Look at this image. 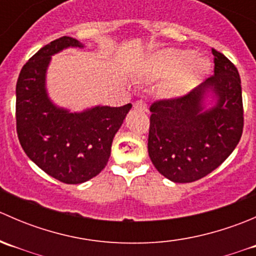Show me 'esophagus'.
<instances>
[{"label": "esophagus", "mask_w": 256, "mask_h": 256, "mask_svg": "<svg viewBox=\"0 0 256 256\" xmlns=\"http://www.w3.org/2000/svg\"><path fill=\"white\" fill-rule=\"evenodd\" d=\"M134 108L136 110H140V112H147V105L146 102H142V100H138V102L134 104Z\"/></svg>", "instance_id": "obj_1"}]
</instances>
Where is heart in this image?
<instances>
[{"mask_svg": "<svg viewBox=\"0 0 256 256\" xmlns=\"http://www.w3.org/2000/svg\"><path fill=\"white\" fill-rule=\"evenodd\" d=\"M209 63L206 58L193 56L186 49H166L154 54L144 66V76L150 79L166 80L164 92L167 96L177 98L190 92L207 73Z\"/></svg>", "mask_w": 256, "mask_h": 256, "instance_id": "b5f03b06", "label": "heart"}]
</instances>
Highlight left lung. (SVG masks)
Here are the masks:
<instances>
[{
	"mask_svg": "<svg viewBox=\"0 0 256 256\" xmlns=\"http://www.w3.org/2000/svg\"><path fill=\"white\" fill-rule=\"evenodd\" d=\"M214 74L183 96L157 100L150 106V158L157 171L176 183L200 180L220 166L242 134V84L238 69L212 48ZM212 91L217 102L204 110Z\"/></svg>",
	"mask_w": 256,
	"mask_h": 256,
	"instance_id": "1",
	"label": "left lung"
}]
</instances>
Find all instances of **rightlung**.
<instances>
[{
    "instance_id": "1",
    "label": "right lung",
    "mask_w": 256,
    "mask_h": 256,
    "mask_svg": "<svg viewBox=\"0 0 256 256\" xmlns=\"http://www.w3.org/2000/svg\"><path fill=\"white\" fill-rule=\"evenodd\" d=\"M68 47L84 46L64 36L23 66L16 85V125L23 151L40 170L66 184H78L105 168L114 136L132 105L82 112L56 106L46 90V73L52 56Z\"/></svg>"
}]
</instances>
